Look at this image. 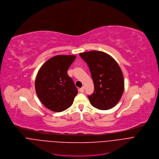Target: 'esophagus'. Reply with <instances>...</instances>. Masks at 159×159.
Listing matches in <instances>:
<instances>
[{"mask_svg":"<svg viewBox=\"0 0 159 159\" xmlns=\"http://www.w3.org/2000/svg\"><path fill=\"white\" fill-rule=\"evenodd\" d=\"M84 91V86H82V87L80 89V91L81 93H83Z\"/></svg>","mask_w":159,"mask_h":159,"instance_id":"34e87169","label":"esophagus"}]
</instances>
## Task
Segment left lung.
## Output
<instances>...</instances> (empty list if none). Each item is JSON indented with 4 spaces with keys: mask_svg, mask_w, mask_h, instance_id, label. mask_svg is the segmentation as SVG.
Masks as SVG:
<instances>
[{
    "mask_svg": "<svg viewBox=\"0 0 159 159\" xmlns=\"http://www.w3.org/2000/svg\"><path fill=\"white\" fill-rule=\"evenodd\" d=\"M80 56L87 63L94 83V93L88 96L91 105L102 110L113 108L124 91L123 75L117 62L99 51L81 52Z\"/></svg>",
    "mask_w": 159,
    "mask_h": 159,
    "instance_id": "1",
    "label": "left lung"
}]
</instances>
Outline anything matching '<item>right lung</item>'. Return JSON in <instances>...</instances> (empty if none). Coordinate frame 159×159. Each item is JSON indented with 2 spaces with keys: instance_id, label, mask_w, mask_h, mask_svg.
<instances>
[{
  "instance_id": "add662e5",
  "label": "right lung",
  "mask_w": 159,
  "mask_h": 159,
  "mask_svg": "<svg viewBox=\"0 0 159 159\" xmlns=\"http://www.w3.org/2000/svg\"><path fill=\"white\" fill-rule=\"evenodd\" d=\"M75 55H57L44 62L35 81L36 94L41 102L54 112L70 107L78 90L67 71L75 60Z\"/></svg>"
}]
</instances>
